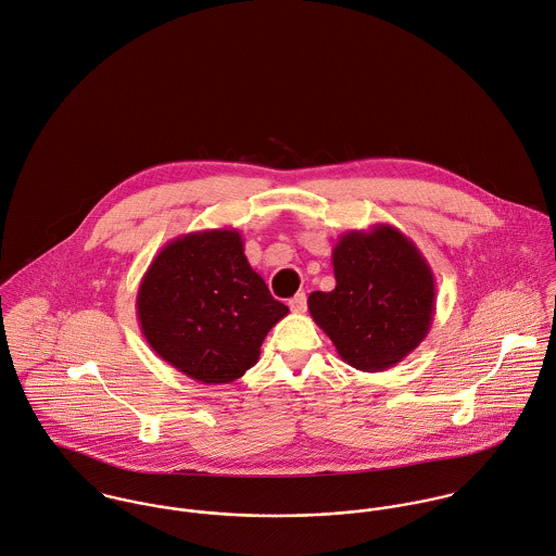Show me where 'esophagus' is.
I'll return each instance as SVG.
<instances>
[{"label":"esophagus","mask_w":556,"mask_h":556,"mask_svg":"<svg viewBox=\"0 0 556 556\" xmlns=\"http://www.w3.org/2000/svg\"><path fill=\"white\" fill-rule=\"evenodd\" d=\"M289 308H291L293 313H304V311H306V293L293 295V298L289 300Z\"/></svg>","instance_id":"esophagus-1"}]
</instances>
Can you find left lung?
Returning <instances> with one entry per match:
<instances>
[{
	"label": "left lung",
	"mask_w": 556,
	"mask_h": 556,
	"mask_svg": "<svg viewBox=\"0 0 556 556\" xmlns=\"http://www.w3.org/2000/svg\"><path fill=\"white\" fill-rule=\"evenodd\" d=\"M337 287L313 291L308 311L350 367L379 372L399 365L429 334L435 278L399 228L348 230L332 250Z\"/></svg>",
	"instance_id": "8db88e82"
}]
</instances>
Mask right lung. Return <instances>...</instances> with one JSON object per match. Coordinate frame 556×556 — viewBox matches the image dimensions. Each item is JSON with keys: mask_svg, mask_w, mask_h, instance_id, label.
Wrapping results in <instances>:
<instances>
[{"mask_svg": "<svg viewBox=\"0 0 556 556\" xmlns=\"http://www.w3.org/2000/svg\"><path fill=\"white\" fill-rule=\"evenodd\" d=\"M136 313L162 361L215 386L258 363L267 332L289 308L250 267L241 232L211 228L181 235L157 252L142 276Z\"/></svg>", "mask_w": 556, "mask_h": 556, "instance_id": "obj_1", "label": "right lung"}]
</instances>
